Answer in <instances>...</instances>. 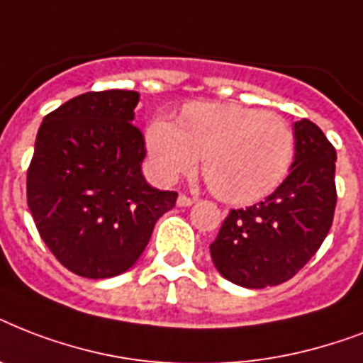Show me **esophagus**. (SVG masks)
<instances>
[{
	"instance_id": "esophagus-1",
	"label": "esophagus",
	"mask_w": 363,
	"mask_h": 363,
	"mask_svg": "<svg viewBox=\"0 0 363 363\" xmlns=\"http://www.w3.org/2000/svg\"><path fill=\"white\" fill-rule=\"evenodd\" d=\"M192 203H194V199L184 196V194H181V196L177 198V205H179V207H190Z\"/></svg>"
}]
</instances>
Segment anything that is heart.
I'll return each mask as SVG.
<instances>
[{
  "instance_id": "b5f03b06",
  "label": "heart",
  "mask_w": 363,
  "mask_h": 363,
  "mask_svg": "<svg viewBox=\"0 0 363 363\" xmlns=\"http://www.w3.org/2000/svg\"><path fill=\"white\" fill-rule=\"evenodd\" d=\"M148 162L164 184L201 171L216 198L245 205L265 198L286 177L296 135L286 121L239 104H190L179 124L156 118L148 124Z\"/></svg>"
}]
</instances>
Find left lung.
Masks as SVG:
<instances>
[{
    "label": "left lung",
    "instance_id": "1",
    "mask_svg": "<svg viewBox=\"0 0 363 363\" xmlns=\"http://www.w3.org/2000/svg\"><path fill=\"white\" fill-rule=\"evenodd\" d=\"M296 152L275 192L248 209H232L211 258L216 271L245 288L277 286L292 279L326 239L335 211V148L316 124H294Z\"/></svg>",
    "mask_w": 363,
    "mask_h": 363
}]
</instances>
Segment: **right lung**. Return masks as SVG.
Here are the masks:
<instances>
[{"instance_id":"right-lung-1","label":"right lung","mask_w":363,"mask_h":363,"mask_svg":"<svg viewBox=\"0 0 363 363\" xmlns=\"http://www.w3.org/2000/svg\"><path fill=\"white\" fill-rule=\"evenodd\" d=\"M139 94L86 92L43 118L28 169V207L39 235L75 275L109 279L143 254L177 192L145 181L147 150L131 124Z\"/></svg>"}]
</instances>
